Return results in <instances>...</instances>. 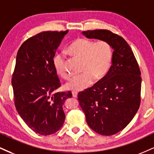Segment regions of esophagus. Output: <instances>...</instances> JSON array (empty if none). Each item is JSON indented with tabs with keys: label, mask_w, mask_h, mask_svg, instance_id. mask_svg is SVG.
Segmentation results:
<instances>
[{
	"label": "esophagus",
	"mask_w": 154,
	"mask_h": 154,
	"mask_svg": "<svg viewBox=\"0 0 154 154\" xmlns=\"http://www.w3.org/2000/svg\"><path fill=\"white\" fill-rule=\"evenodd\" d=\"M77 95H78V92H75V91L72 92V96H73L74 97H77Z\"/></svg>",
	"instance_id": "34e87169"
}]
</instances>
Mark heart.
<instances>
[{"instance_id": "obj_1", "label": "heart", "mask_w": 154, "mask_h": 154, "mask_svg": "<svg viewBox=\"0 0 154 154\" xmlns=\"http://www.w3.org/2000/svg\"><path fill=\"white\" fill-rule=\"evenodd\" d=\"M69 51L75 57L82 59V75L75 76L66 83L65 88L72 91H80L90 86L93 79L99 80L106 75L112 61V47L106 41L94 42L79 38L74 41ZM55 71L62 78L66 79L69 74L66 69L64 55L57 54L53 59Z\"/></svg>"}]
</instances>
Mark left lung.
Wrapping results in <instances>:
<instances>
[{
	"label": "left lung",
	"mask_w": 154,
	"mask_h": 154,
	"mask_svg": "<svg viewBox=\"0 0 154 154\" xmlns=\"http://www.w3.org/2000/svg\"><path fill=\"white\" fill-rule=\"evenodd\" d=\"M82 34L106 41L113 49L112 65L106 75L77 97L89 126L99 134L111 136L125 128L139 108V66L123 37L103 29L82 31Z\"/></svg>",
	"instance_id": "1"
}]
</instances>
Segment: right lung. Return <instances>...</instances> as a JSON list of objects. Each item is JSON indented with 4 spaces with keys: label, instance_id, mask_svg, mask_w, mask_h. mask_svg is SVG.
<instances>
[{
    "label": "right lung",
    "instance_id": "obj_1",
    "mask_svg": "<svg viewBox=\"0 0 154 154\" xmlns=\"http://www.w3.org/2000/svg\"><path fill=\"white\" fill-rule=\"evenodd\" d=\"M65 31H43L28 38L18 49L12 76L14 103L18 114L31 130L47 136L62 128L63 105L70 91L57 92L60 82L53 59Z\"/></svg>",
    "mask_w": 154,
    "mask_h": 154
}]
</instances>
